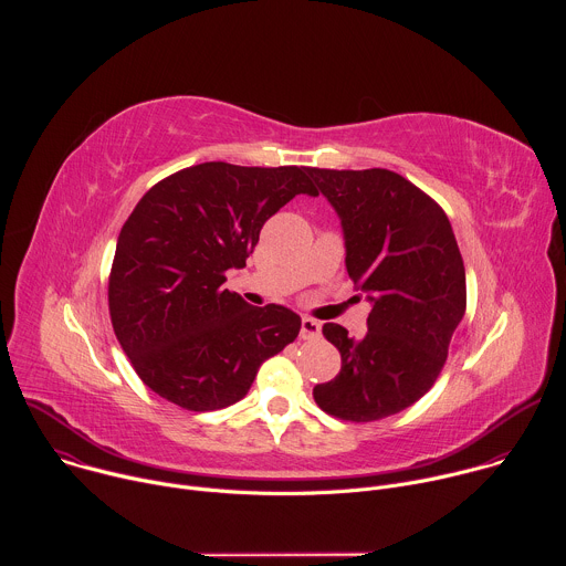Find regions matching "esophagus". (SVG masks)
I'll use <instances>...</instances> for the list:
<instances>
[{
    "mask_svg": "<svg viewBox=\"0 0 566 566\" xmlns=\"http://www.w3.org/2000/svg\"><path fill=\"white\" fill-rule=\"evenodd\" d=\"M322 334V325L313 317H302V327H300V336L302 340H317Z\"/></svg>",
    "mask_w": 566,
    "mask_h": 566,
    "instance_id": "34e87169",
    "label": "esophagus"
}]
</instances>
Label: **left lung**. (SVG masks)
I'll list each match as a JSON object with an SVG mask.
<instances>
[{
    "mask_svg": "<svg viewBox=\"0 0 566 566\" xmlns=\"http://www.w3.org/2000/svg\"><path fill=\"white\" fill-rule=\"evenodd\" d=\"M340 217L345 264L371 304L367 334L322 327L343 367L313 398L343 421H378L417 402L441 374L465 313V269L441 206L382 168H311Z\"/></svg>",
    "mask_w": 566,
    "mask_h": 566,
    "instance_id": "1",
    "label": "left lung"
}]
</instances>
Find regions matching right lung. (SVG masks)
I'll return each mask as SVG.
<instances>
[{"label":"right lung","mask_w":566,"mask_h":566,"mask_svg":"<svg viewBox=\"0 0 566 566\" xmlns=\"http://www.w3.org/2000/svg\"><path fill=\"white\" fill-rule=\"evenodd\" d=\"M311 168L210 160L145 192L125 221L109 275L114 334L138 378L192 412L244 398L264 360L300 334L286 306H251L223 289L244 269L269 217L317 197Z\"/></svg>","instance_id":"1"}]
</instances>
